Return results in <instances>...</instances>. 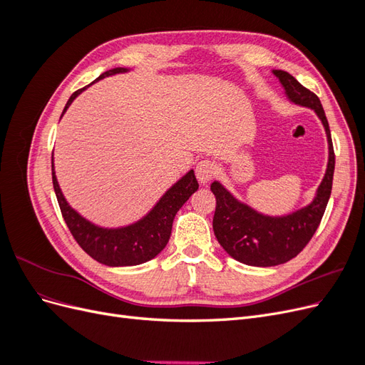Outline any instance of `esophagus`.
Segmentation results:
<instances>
[{
	"mask_svg": "<svg viewBox=\"0 0 365 365\" xmlns=\"http://www.w3.org/2000/svg\"><path fill=\"white\" fill-rule=\"evenodd\" d=\"M195 172H196V178L200 180L202 184H205L210 180H213L216 176L217 165L212 160H202V161L197 163Z\"/></svg>",
	"mask_w": 365,
	"mask_h": 365,
	"instance_id": "1",
	"label": "esophagus"
}]
</instances>
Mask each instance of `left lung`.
<instances>
[{
  "label": "left lung",
  "instance_id": "1",
  "mask_svg": "<svg viewBox=\"0 0 365 365\" xmlns=\"http://www.w3.org/2000/svg\"><path fill=\"white\" fill-rule=\"evenodd\" d=\"M274 74L279 77L291 102L314 109L322 120L329 143V163L314 201L291 215L280 217L260 215L247 204L239 202L217 181L210 187L216 196L213 230L217 242L231 257L251 267H275L294 259L303 251L322 222L332 192L335 170L332 137L319 98L289 73L274 70Z\"/></svg>",
  "mask_w": 365,
  "mask_h": 365
}]
</instances>
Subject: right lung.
<instances>
[{"mask_svg": "<svg viewBox=\"0 0 365 365\" xmlns=\"http://www.w3.org/2000/svg\"><path fill=\"white\" fill-rule=\"evenodd\" d=\"M126 71V68L120 67L108 70L98 76L94 82L103 79V77ZM90 85H86L71 94L67 105L63 108L62 115L73 103L74 98ZM51 175L54 193H56L58 197L61 213L63 216L65 224H67L68 230L71 231L73 237L88 256H91L94 260L103 264H108V267H132V264L145 263L160 254L170 239L172 224L176 212L197 190V187H200L196 181L195 172H187L178 182L173 184L163 195L157 205L145 217L140 219L138 222L121 228H102L82 217L65 201L56 180V175H54L53 157Z\"/></svg>", "mask_w": 365, "mask_h": 365, "instance_id": "1", "label": "right lung"}]
</instances>
